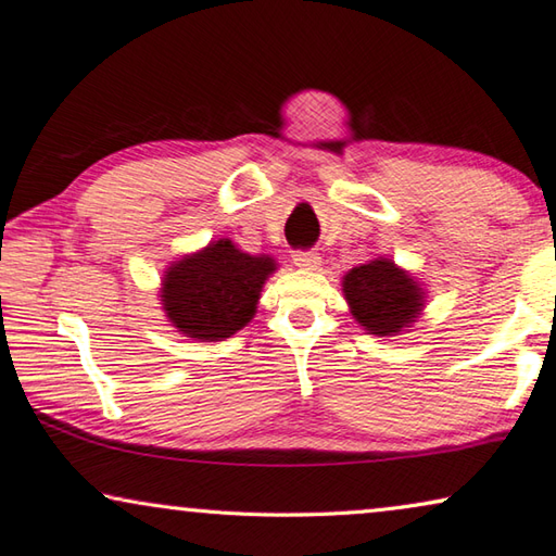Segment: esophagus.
Wrapping results in <instances>:
<instances>
[{
	"instance_id": "obj_1",
	"label": "esophagus",
	"mask_w": 556,
	"mask_h": 556,
	"mask_svg": "<svg viewBox=\"0 0 556 556\" xmlns=\"http://www.w3.org/2000/svg\"><path fill=\"white\" fill-rule=\"evenodd\" d=\"M293 263L301 269H317L320 267V255L315 251H296L293 253Z\"/></svg>"
}]
</instances>
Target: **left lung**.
I'll return each instance as SVG.
<instances>
[{
  "mask_svg": "<svg viewBox=\"0 0 556 556\" xmlns=\"http://www.w3.org/2000/svg\"><path fill=\"white\" fill-rule=\"evenodd\" d=\"M341 285L351 315L368 334L394 337L420 317L425 291L394 260H368L349 269Z\"/></svg>",
  "mask_w": 556,
  "mask_h": 556,
  "instance_id": "obj_1",
  "label": "left lung"
}]
</instances>
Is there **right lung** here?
<instances>
[{"instance_id": "obj_1", "label": "right lung", "mask_w": 556, "mask_h": 556, "mask_svg": "<svg viewBox=\"0 0 556 556\" xmlns=\"http://www.w3.org/2000/svg\"><path fill=\"white\" fill-rule=\"evenodd\" d=\"M275 269V257L243 253L229 239L212 241L164 271L162 308L184 337L224 341L253 320L260 291Z\"/></svg>"}]
</instances>
